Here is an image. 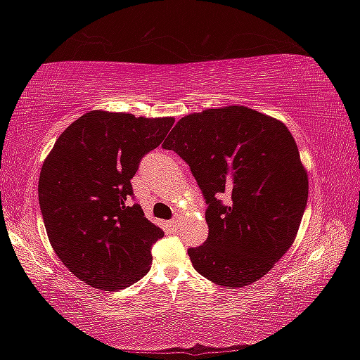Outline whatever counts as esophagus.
I'll return each mask as SVG.
<instances>
[{
  "label": "esophagus",
  "instance_id": "34e87169",
  "mask_svg": "<svg viewBox=\"0 0 360 360\" xmlns=\"http://www.w3.org/2000/svg\"><path fill=\"white\" fill-rule=\"evenodd\" d=\"M169 225H172V229H173V230H178V219L173 217L172 221H169Z\"/></svg>",
  "mask_w": 360,
  "mask_h": 360
}]
</instances>
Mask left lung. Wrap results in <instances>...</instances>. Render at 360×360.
<instances>
[{
  "label": "left lung",
  "mask_w": 360,
  "mask_h": 360,
  "mask_svg": "<svg viewBox=\"0 0 360 360\" xmlns=\"http://www.w3.org/2000/svg\"><path fill=\"white\" fill-rule=\"evenodd\" d=\"M163 149L184 160L208 208V238L188 248L200 275L243 288L266 275L295 240L308 178L283 122L246 106L181 119Z\"/></svg>",
  "instance_id": "obj_1"
}]
</instances>
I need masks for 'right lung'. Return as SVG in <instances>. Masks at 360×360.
Wrapping results in <instances>:
<instances>
[{
  "label": "right lung",
  "mask_w": 360,
  "mask_h": 360,
  "mask_svg": "<svg viewBox=\"0 0 360 360\" xmlns=\"http://www.w3.org/2000/svg\"><path fill=\"white\" fill-rule=\"evenodd\" d=\"M173 124L90 111L58 136L42 163L38 193L49 241L92 288L125 289L150 270V249L163 230L144 217L131 178Z\"/></svg>",
  "instance_id": "add662e5"
}]
</instances>
